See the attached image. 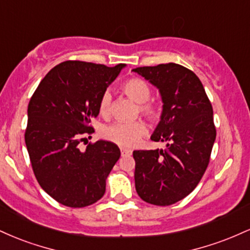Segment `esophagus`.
<instances>
[{
	"label": "esophagus",
	"mask_w": 250,
	"mask_h": 250,
	"mask_svg": "<svg viewBox=\"0 0 250 250\" xmlns=\"http://www.w3.org/2000/svg\"><path fill=\"white\" fill-rule=\"evenodd\" d=\"M121 154L122 156H128V155L131 154V150L128 148H121Z\"/></svg>",
	"instance_id": "esophagus-1"
}]
</instances>
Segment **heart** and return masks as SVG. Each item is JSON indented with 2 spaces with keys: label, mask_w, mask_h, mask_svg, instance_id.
I'll use <instances>...</instances> for the list:
<instances>
[{
  "label": "heart",
  "mask_w": 250,
  "mask_h": 250,
  "mask_svg": "<svg viewBox=\"0 0 250 250\" xmlns=\"http://www.w3.org/2000/svg\"><path fill=\"white\" fill-rule=\"evenodd\" d=\"M122 91L129 99L139 104V111L148 121L156 122L161 116V107L156 102L149 101L151 89L145 80L140 77H130L122 84ZM111 95L105 91L101 96L99 103V111L102 116H107L110 111ZM147 134L145 122L135 121L130 123L116 122L103 128L102 136L109 141L125 147H133L137 145L142 136Z\"/></svg>",
  "instance_id": "1"
}]
</instances>
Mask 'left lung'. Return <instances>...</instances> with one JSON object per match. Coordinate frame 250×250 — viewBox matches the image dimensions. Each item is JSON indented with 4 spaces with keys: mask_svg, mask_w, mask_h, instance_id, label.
I'll list each match as a JSON object with an SVG mask.
<instances>
[{
    "mask_svg": "<svg viewBox=\"0 0 250 250\" xmlns=\"http://www.w3.org/2000/svg\"><path fill=\"white\" fill-rule=\"evenodd\" d=\"M159 89L161 120L151 141L166 149L134 150L135 188L143 201L170 206L196 188L208 167L216 129L213 107L200 79L176 63L133 69Z\"/></svg>",
    "mask_w": 250,
    "mask_h": 250,
    "instance_id": "obj_1",
    "label": "left lung"
}]
</instances>
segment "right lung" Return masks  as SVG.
<instances>
[{
	"instance_id": "add662e5",
	"label": "right lung",
	"mask_w": 250,
	"mask_h": 250,
	"mask_svg": "<svg viewBox=\"0 0 250 250\" xmlns=\"http://www.w3.org/2000/svg\"><path fill=\"white\" fill-rule=\"evenodd\" d=\"M125 65L62 62L31 96L24 134L31 167L43 190L63 206L87 207L104 195L121 151L104 140L89 143L84 151L79 143L94 133L89 123L99 115L100 99Z\"/></svg>"
}]
</instances>
